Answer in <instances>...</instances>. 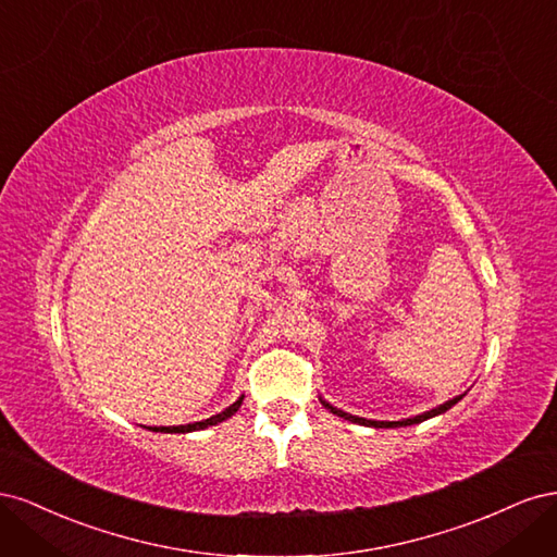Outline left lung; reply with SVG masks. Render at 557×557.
Wrapping results in <instances>:
<instances>
[{
    "mask_svg": "<svg viewBox=\"0 0 557 557\" xmlns=\"http://www.w3.org/2000/svg\"><path fill=\"white\" fill-rule=\"evenodd\" d=\"M462 399V395L460 397H453L450 401H446V404H442V407H436V409H432V411H425L423 416H413V418H407V420H387V423H383V420H367V418H358V416H350V413H346V411H339V409H334L332 404H327V401H323V407L325 409H330L332 413H336L339 418H346V420H350V423H358V425H369V428H404V425H413V423H423V420H428V418H432V416H440V413H444V411H448L453 404H458Z\"/></svg>",
    "mask_w": 557,
    "mask_h": 557,
    "instance_id": "1",
    "label": "left lung"
}]
</instances>
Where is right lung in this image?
<instances>
[{
    "label": "right lung",
    "instance_id": "obj_1",
    "mask_svg": "<svg viewBox=\"0 0 557 557\" xmlns=\"http://www.w3.org/2000/svg\"><path fill=\"white\" fill-rule=\"evenodd\" d=\"M242 401H244V397H239L237 401L232 404L230 409H225L223 413H215V416H211V418H207V420H201V423H190V425H178V428H150L153 432H195V430H205V428H209V425H218V423H223L225 418H230L232 413H237L239 411V407H242Z\"/></svg>",
    "mask_w": 557,
    "mask_h": 557
}]
</instances>
